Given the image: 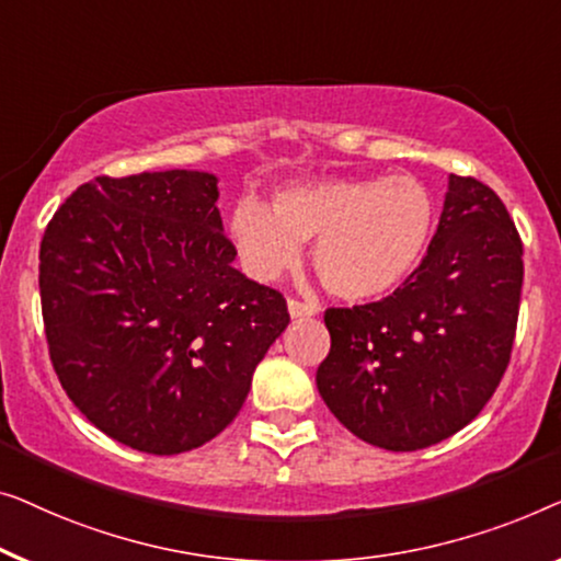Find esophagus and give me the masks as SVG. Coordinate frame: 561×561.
Instances as JSON below:
<instances>
[{
    "label": "esophagus",
    "mask_w": 561,
    "mask_h": 561,
    "mask_svg": "<svg viewBox=\"0 0 561 561\" xmlns=\"http://www.w3.org/2000/svg\"><path fill=\"white\" fill-rule=\"evenodd\" d=\"M287 307H289V314H291V318H297V320H302V318H312V314H318V305H312V302H302V299H297V297H289Z\"/></svg>",
    "instance_id": "1"
}]
</instances>
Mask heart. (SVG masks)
Here are the masks:
<instances>
[{
    "label": "heart",
    "mask_w": 561,
    "mask_h": 561,
    "mask_svg": "<svg viewBox=\"0 0 561 561\" xmlns=\"http://www.w3.org/2000/svg\"><path fill=\"white\" fill-rule=\"evenodd\" d=\"M435 226V195L412 175L297 183L274 193L272 208L243 198L231 213L233 243L256 279L282 277L314 241L322 287L348 302L397 289L427 254Z\"/></svg>",
    "instance_id": "obj_1"
}]
</instances>
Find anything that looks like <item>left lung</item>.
<instances>
[{"instance_id":"8db88e82","label":"left lung","mask_w":561,"mask_h":561,"mask_svg":"<svg viewBox=\"0 0 561 561\" xmlns=\"http://www.w3.org/2000/svg\"><path fill=\"white\" fill-rule=\"evenodd\" d=\"M524 243L506 205L449 175L422 264L368 305L328 307L318 389L368 445L412 453L453 437L488 404L514 348Z\"/></svg>"}]
</instances>
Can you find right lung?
Returning <instances> with one entry per match:
<instances>
[{
    "mask_svg": "<svg viewBox=\"0 0 561 561\" xmlns=\"http://www.w3.org/2000/svg\"><path fill=\"white\" fill-rule=\"evenodd\" d=\"M218 180L93 178L41 241L47 351L68 399L122 445L178 455L224 432L289 325L282 291L233 270Z\"/></svg>",
    "mask_w": 561,
    "mask_h": 561,
    "instance_id": "right-lung-1",
    "label": "right lung"
}]
</instances>
